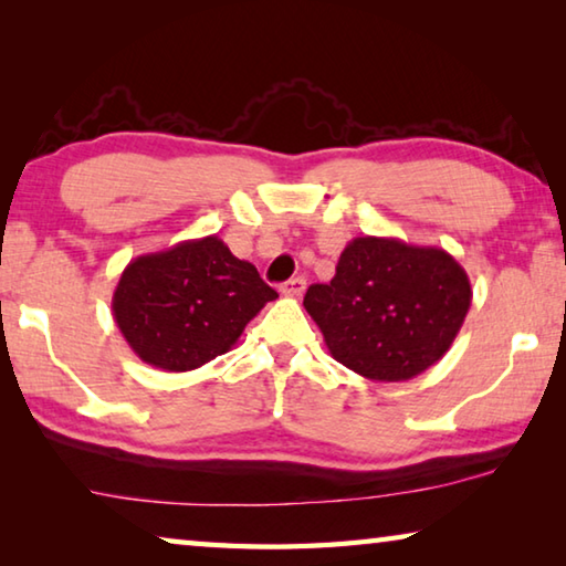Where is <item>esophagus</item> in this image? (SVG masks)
Returning a JSON list of instances; mask_svg holds the SVG:
<instances>
[{
  "mask_svg": "<svg viewBox=\"0 0 566 566\" xmlns=\"http://www.w3.org/2000/svg\"><path fill=\"white\" fill-rule=\"evenodd\" d=\"M304 286H306V282L302 280V276H296V280L284 282V284L280 286V292H282L284 296H302V294H304Z\"/></svg>",
  "mask_w": 566,
  "mask_h": 566,
  "instance_id": "obj_1",
  "label": "esophagus"
}]
</instances>
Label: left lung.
Here are the masks:
<instances>
[{"label": "left lung", "mask_w": 566, "mask_h": 566, "mask_svg": "<svg viewBox=\"0 0 566 566\" xmlns=\"http://www.w3.org/2000/svg\"><path fill=\"white\" fill-rule=\"evenodd\" d=\"M472 304L452 254L395 237H357L304 310L334 359L371 381H407L444 357Z\"/></svg>", "instance_id": "8db88e82"}]
</instances>
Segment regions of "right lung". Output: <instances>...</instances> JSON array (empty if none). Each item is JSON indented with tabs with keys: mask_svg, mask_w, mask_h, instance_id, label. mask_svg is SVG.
Here are the masks:
<instances>
[{
	"mask_svg": "<svg viewBox=\"0 0 566 566\" xmlns=\"http://www.w3.org/2000/svg\"><path fill=\"white\" fill-rule=\"evenodd\" d=\"M272 300L276 292L256 266L209 234L132 260L114 290L112 314L142 361L189 371L232 349Z\"/></svg>",
	"mask_w": 566,
	"mask_h": 566,
	"instance_id": "add662e5",
	"label": "right lung"
}]
</instances>
